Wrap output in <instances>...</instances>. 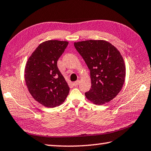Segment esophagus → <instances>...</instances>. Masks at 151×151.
Here are the masks:
<instances>
[{
	"label": "esophagus",
	"mask_w": 151,
	"mask_h": 151,
	"mask_svg": "<svg viewBox=\"0 0 151 151\" xmlns=\"http://www.w3.org/2000/svg\"><path fill=\"white\" fill-rule=\"evenodd\" d=\"M79 83H80V81H76V82H75V83H73V86H77L79 84Z\"/></svg>",
	"instance_id": "obj_1"
}]
</instances>
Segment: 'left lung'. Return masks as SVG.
Returning <instances> with one entry per match:
<instances>
[{
  "instance_id": "8db88e82",
  "label": "left lung",
  "mask_w": 151,
  "mask_h": 151,
  "mask_svg": "<svg viewBox=\"0 0 151 151\" xmlns=\"http://www.w3.org/2000/svg\"><path fill=\"white\" fill-rule=\"evenodd\" d=\"M90 69L91 88L85 93L96 105L109 102L121 91L125 79V65L117 49L105 40L74 43Z\"/></svg>"
}]
</instances>
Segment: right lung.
Here are the masks:
<instances>
[{
  "instance_id": "add662e5",
  "label": "right lung",
  "mask_w": 151,
  "mask_h": 151,
  "mask_svg": "<svg viewBox=\"0 0 151 151\" xmlns=\"http://www.w3.org/2000/svg\"><path fill=\"white\" fill-rule=\"evenodd\" d=\"M68 44L67 41H45L26 62L24 78L28 91L35 101L47 108L60 106L69 93L68 85L57 65Z\"/></svg>"
}]
</instances>
